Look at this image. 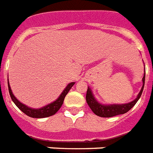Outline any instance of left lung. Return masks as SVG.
<instances>
[{
    "label": "left lung",
    "mask_w": 153,
    "mask_h": 153,
    "mask_svg": "<svg viewBox=\"0 0 153 153\" xmlns=\"http://www.w3.org/2000/svg\"><path fill=\"white\" fill-rule=\"evenodd\" d=\"M145 73L143 77V86L141 90H140V93L137 95V98H136L135 100L133 102H129V103H126V104H121V105H104L100 103H98L96 99L94 97L93 94L91 92V89H87V92H86V100L87 104L91 109V110L99 117H111L117 116L119 114H126L128 110H130L133 108L135 104L139 100V98L141 96V94L143 92V89L145 86Z\"/></svg>",
    "instance_id": "8db88e82"
}]
</instances>
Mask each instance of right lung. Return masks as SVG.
I'll use <instances>...</instances> for the list:
<instances>
[{
  "mask_svg": "<svg viewBox=\"0 0 153 153\" xmlns=\"http://www.w3.org/2000/svg\"><path fill=\"white\" fill-rule=\"evenodd\" d=\"M74 84V82H71V83L68 84L67 86V87L65 88L64 91H62V93L60 94V96L59 97V98H58L57 100L55 101V102H53L51 104L48 105L46 106L43 107V108H40V109H32V108H29V107H27V105L22 104L21 102H19V101L14 97V95L13 94V92L11 91L10 86H9V83H8V91H9V94H10V97L11 98H12L13 102L15 103L16 105L23 113H25V114H26V115H27V116L31 117H34V118H43V117H48L54 115V114L60 109V107L62 106L65 97H66L67 93L69 92V91L71 90V88L73 86Z\"/></svg>",
  "mask_w": 153,
  "mask_h": 153,
  "instance_id": "1",
  "label": "right lung"
}]
</instances>
